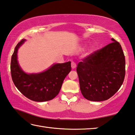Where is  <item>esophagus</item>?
I'll list each match as a JSON object with an SVG mask.
<instances>
[{
  "instance_id": "34e87169",
  "label": "esophagus",
  "mask_w": 135,
  "mask_h": 135,
  "mask_svg": "<svg viewBox=\"0 0 135 135\" xmlns=\"http://www.w3.org/2000/svg\"><path fill=\"white\" fill-rule=\"evenodd\" d=\"M71 67L72 69H75L76 68V63L74 61H72L71 63Z\"/></svg>"
}]
</instances>
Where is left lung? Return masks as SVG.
Returning a JSON list of instances; mask_svg holds the SVG:
<instances>
[{
	"instance_id": "obj_1",
	"label": "left lung",
	"mask_w": 135,
	"mask_h": 135,
	"mask_svg": "<svg viewBox=\"0 0 135 135\" xmlns=\"http://www.w3.org/2000/svg\"><path fill=\"white\" fill-rule=\"evenodd\" d=\"M112 43L95 51L76 67L80 90L89 101L109 99L123 84L126 74L125 56L121 45Z\"/></svg>"
}]
</instances>
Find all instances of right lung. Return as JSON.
<instances>
[{"instance_id":"right-lung-1","label":"right lung","mask_w":135,"mask_h":135,"mask_svg":"<svg viewBox=\"0 0 135 135\" xmlns=\"http://www.w3.org/2000/svg\"><path fill=\"white\" fill-rule=\"evenodd\" d=\"M25 40L22 39L16 45L12 55V80L18 90L31 100L37 102L51 100L59 94L64 80L71 70V63L54 64L41 73L26 74L17 61L18 49Z\"/></svg>"}]
</instances>
